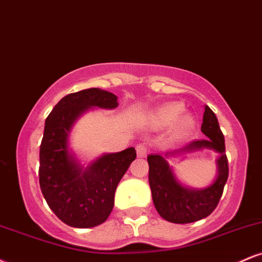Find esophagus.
<instances>
[{
    "mask_svg": "<svg viewBox=\"0 0 262 262\" xmlns=\"http://www.w3.org/2000/svg\"><path fill=\"white\" fill-rule=\"evenodd\" d=\"M135 149H137L138 156H140V158H144V156L146 155V152H148V148H146L145 144H143V143L138 144L137 148H135Z\"/></svg>",
    "mask_w": 262,
    "mask_h": 262,
    "instance_id": "esophagus-1",
    "label": "esophagus"
}]
</instances>
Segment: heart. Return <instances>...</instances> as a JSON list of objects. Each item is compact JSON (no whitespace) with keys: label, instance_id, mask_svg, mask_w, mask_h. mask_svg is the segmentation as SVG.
<instances>
[{"label":"heart","instance_id":"b5f03b06","mask_svg":"<svg viewBox=\"0 0 262 262\" xmlns=\"http://www.w3.org/2000/svg\"><path fill=\"white\" fill-rule=\"evenodd\" d=\"M183 112H185V107L181 103H169L166 106L161 107L155 113L154 119L158 124L169 125L175 123L179 117L182 116ZM193 124L194 121L191 116H183L177 123V130L180 133L185 134L193 128Z\"/></svg>","mask_w":262,"mask_h":262}]
</instances>
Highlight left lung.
Wrapping results in <instances>:
<instances>
[{
	"label": "left lung",
	"mask_w": 262,
	"mask_h": 262,
	"mask_svg": "<svg viewBox=\"0 0 262 262\" xmlns=\"http://www.w3.org/2000/svg\"><path fill=\"white\" fill-rule=\"evenodd\" d=\"M201 130L206 135L204 139L191 141L181 149L166 152L165 156L193 151L203 148L215 150L221 154L217 160L218 176L209 187L204 189L183 187L176 180L164 156H148L149 183L151 188L152 202L159 214L171 223H192L208 217L217 208L219 200L223 194L224 186L229 175L228 159L225 155L224 135L219 128L217 117L208 106L204 108Z\"/></svg>",
	"instance_id": "8db88e82"
}]
</instances>
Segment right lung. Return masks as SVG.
<instances>
[{"label": "right lung", "instance_id": "right-lung-1", "mask_svg": "<svg viewBox=\"0 0 262 262\" xmlns=\"http://www.w3.org/2000/svg\"><path fill=\"white\" fill-rule=\"evenodd\" d=\"M118 97L100 89L70 93L45 119L39 151V185L48 206L65 224L92 228L103 223L114 204V192L137 158L134 148L106 154L86 167L69 152L68 137L74 122L91 107L116 108Z\"/></svg>", "mask_w": 262, "mask_h": 262}]
</instances>
